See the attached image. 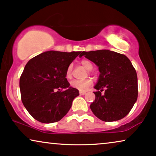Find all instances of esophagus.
<instances>
[{
  "mask_svg": "<svg viewBox=\"0 0 156 156\" xmlns=\"http://www.w3.org/2000/svg\"><path fill=\"white\" fill-rule=\"evenodd\" d=\"M85 94H86V91H80V95H84Z\"/></svg>",
  "mask_w": 156,
  "mask_h": 156,
  "instance_id": "34e87169",
  "label": "esophagus"
}]
</instances>
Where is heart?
I'll list each match as a JSON object with an SVG mask.
<instances>
[{
    "label": "heart",
    "instance_id": "obj_1",
    "mask_svg": "<svg viewBox=\"0 0 156 156\" xmlns=\"http://www.w3.org/2000/svg\"><path fill=\"white\" fill-rule=\"evenodd\" d=\"M80 63L81 65H82L83 67L86 68L87 70H91L94 68V64L91 62L90 60H89V59H82V60L80 62ZM72 69H73L72 65H69L67 66V69L65 70V77L67 78V80H69V79L72 78ZM92 84L93 82L91 79H86V80H75L72 81L71 83H70V86H71L72 88L76 89H78V90L82 91H87Z\"/></svg>",
    "mask_w": 156,
    "mask_h": 156
}]
</instances>
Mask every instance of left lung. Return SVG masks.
<instances>
[{
	"instance_id": "8db88e82",
	"label": "left lung",
	"mask_w": 156,
	"mask_h": 156,
	"mask_svg": "<svg viewBox=\"0 0 156 156\" xmlns=\"http://www.w3.org/2000/svg\"><path fill=\"white\" fill-rule=\"evenodd\" d=\"M82 56L95 63L100 72L95 100L90 105L93 114L106 122L124 118L138 98L137 74L131 61L124 55L108 50L83 51L80 55Z\"/></svg>"
}]
</instances>
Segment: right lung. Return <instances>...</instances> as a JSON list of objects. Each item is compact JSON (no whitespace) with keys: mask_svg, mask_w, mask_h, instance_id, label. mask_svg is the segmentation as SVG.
Returning <instances> with one entry per match:
<instances>
[{"mask_svg":"<svg viewBox=\"0 0 156 156\" xmlns=\"http://www.w3.org/2000/svg\"><path fill=\"white\" fill-rule=\"evenodd\" d=\"M80 53L48 51L26 64L20 78L21 100L37 121L57 122L69 112L80 93L69 87L65 70Z\"/></svg>","mask_w":156,"mask_h":156,"instance_id":"1","label":"right lung"}]
</instances>
